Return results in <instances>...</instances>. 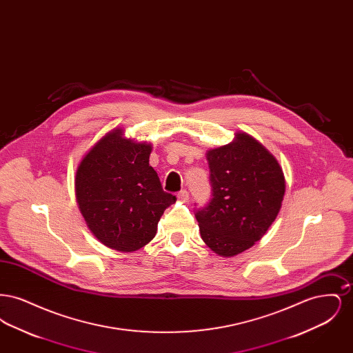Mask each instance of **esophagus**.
<instances>
[{
	"label": "esophagus",
	"instance_id": "esophagus-1",
	"mask_svg": "<svg viewBox=\"0 0 353 353\" xmlns=\"http://www.w3.org/2000/svg\"><path fill=\"white\" fill-rule=\"evenodd\" d=\"M177 197H179V200H183V201H186L188 199H189V192L188 190H180L179 193H177Z\"/></svg>",
	"mask_w": 353,
	"mask_h": 353
}]
</instances>
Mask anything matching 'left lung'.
I'll list each match as a JSON object with an SVG mask.
<instances>
[{"label": "left lung", "instance_id": "8db88e82", "mask_svg": "<svg viewBox=\"0 0 353 353\" xmlns=\"http://www.w3.org/2000/svg\"><path fill=\"white\" fill-rule=\"evenodd\" d=\"M212 199L194 216L203 242L222 256L248 250L276 219L285 196L278 161L252 136L208 152Z\"/></svg>", "mask_w": 353, "mask_h": 353}]
</instances>
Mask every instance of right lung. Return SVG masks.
<instances>
[{"instance_id": "obj_1", "label": "right lung", "mask_w": 353, "mask_h": 353, "mask_svg": "<svg viewBox=\"0 0 353 353\" xmlns=\"http://www.w3.org/2000/svg\"><path fill=\"white\" fill-rule=\"evenodd\" d=\"M150 154V144L132 143L118 130L99 140L77 170V201L90 230L119 252L145 246L176 202L163 190Z\"/></svg>"}]
</instances>
